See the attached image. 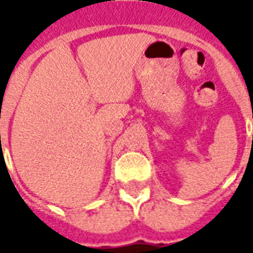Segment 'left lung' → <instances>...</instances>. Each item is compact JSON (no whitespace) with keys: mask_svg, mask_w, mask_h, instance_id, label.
I'll return each mask as SVG.
<instances>
[{"mask_svg":"<svg viewBox=\"0 0 253 253\" xmlns=\"http://www.w3.org/2000/svg\"><path fill=\"white\" fill-rule=\"evenodd\" d=\"M252 140H253V135H252Z\"/></svg>","mask_w":253,"mask_h":253,"instance_id":"obj_1","label":"left lung"}]
</instances>
